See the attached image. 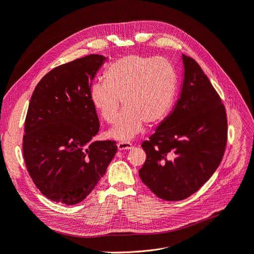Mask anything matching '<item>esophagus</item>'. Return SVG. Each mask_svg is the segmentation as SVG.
<instances>
[{"mask_svg": "<svg viewBox=\"0 0 254 254\" xmlns=\"http://www.w3.org/2000/svg\"><path fill=\"white\" fill-rule=\"evenodd\" d=\"M133 148V144L130 142H119L118 149L119 151H128V149Z\"/></svg>", "mask_w": 254, "mask_h": 254, "instance_id": "34e87169", "label": "esophagus"}]
</instances>
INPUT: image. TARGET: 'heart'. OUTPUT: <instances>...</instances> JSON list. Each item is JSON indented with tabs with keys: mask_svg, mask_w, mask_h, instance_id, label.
<instances>
[{
	"mask_svg": "<svg viewBox=\"0 0 254 254\" xmlns=\"http://www.w3.org/2000/svg\"><path fill=\"white\" fill-rule=\"evenodd\" d=\"M176 73L164 59L138 54L122 56L106 71V80L92 84L90 98L102 119L110 125L117 120L124 102L125 111L110 135L127 140L147 126L165 118L176 92Z\"/></svg>",
	"mask_w": 254,
	"mask_h": 254,
	"instance_id": "b5f03b06",
	"label": "heart"
}]
</instances>
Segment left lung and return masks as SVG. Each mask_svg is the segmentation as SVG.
I'll use <instances>...</instances> for the list:
<instances>
[{"label":"left lung","instance_id":"8db88e82","mask_svg":"<svg viewBox=\"0 0 254 254\" xmlns=\"http://www.w3.org/2000/svg\"><path fill=\"white\" fill-rule=\"evenodd\" d=\"M184 80L179 100L141 146L142 182L158 198L181 201L198 191L220 165L227 144L222 99L193 59L182 54Z\"/></svg>","mask_w":254,"mask_h":254}]
</instances>
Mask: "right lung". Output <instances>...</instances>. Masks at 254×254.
I'll return each instance as SVG.
<instances>
[{
    "label": "right lung",
    "instance_id": "right-lung-1",
    "mask_svg": "<svg viewBox=\"0 0 254 254\" xmlns=\"http://www.w3.org/2000/svg\"><path fill=\"white\" fill-rule=\"evenodd\" d=\"M106 58L90 54L59 65L36 84L25 119L23 156L40 191L65 205L81 202L106 174L116 141H93L99 120L90 98Z\"/></svg>",
    "mask_w": 254,
    "mask_h": 254
}]
</instances>
